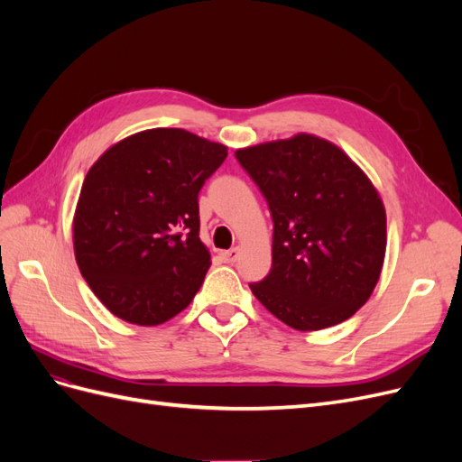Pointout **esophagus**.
<instances>
[{
	"label": "esophagus",
	"instance_id": "34e87169",
	"mask_svg": "<svg viewBox=\"0 0 462 462\" xmlns=\"http://www.w3.org/2000/svg\"><path fill=\"white\" fill-rule=\"evenodd\" d=\"M240 247H232V249H228V251H222L220 253V257L225 259L226 263H236L237 261V257H240Z\"/></svg>",
	"mask_w": 462,
	"mask_h": 462
}]
</instances>
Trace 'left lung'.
Wrapping results in <instances>:
<instances>
[{
  "label": "left lung",
  "mask_w": 462,
  "mask_h": 462,
  "mask_svg": "<svg viewBox=\"0 0 462 462\" xmlns=\"http://www.w3.org/2000/svg\"><path fill=\"white\" fill-rule=\"evenodd\" d=\"M274 222L273 266L253 295L293 330L347 320L374 291L385 257L378 189L328 140L295 134L236 152Z\"/></svg>",
  "instance_id": "obj_1"
}]
</instances>
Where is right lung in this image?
Here are the masks:
<instances>
[{
  "label": "right lung",
  "instance_id": "obj_1",
  "mask_svg": "<svg viewBox=\"0 0 462 462\" xmlns=\"http://www.w3.org/2000/svg\"><path fill=\"white\" fill-rule=\"evenodd\" d=\"M226 155V145L188 130L152 128L116 142L88 171L74 257L115 317L157 326L191 303L211 266L198 193Z\"/></svg>",
  "mask_w": 462,
  "mask_h": 462
}]
</instances>
